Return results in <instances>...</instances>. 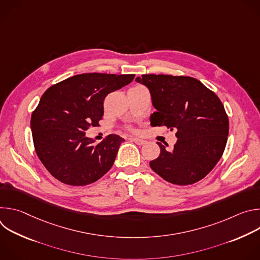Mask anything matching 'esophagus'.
Wrapping results in <instances>:
<instances>
[{"instance_id": "esophagus-1", "label": "esophagus", "mask_w": 260, "mask_h": 260, "mask_svg": "<svg viewBox=\"0 0 260 260\" xmlns=\"http://www.w3.org/2000/svg\"><path fill=\"white\" fill-rule=\"evenodd\" d=\"M132 141L134 142V143H136L137 145H144L145 143H146V141L145 140H143V139H140V138H132Z\"/></svg>"}]
</instances>
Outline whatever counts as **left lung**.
<instances>
[{
	"label": "left lung",
	"instance_id": "1",
	"mask_svg": "<svg viewBox=\"0 0 260 260\" xmlns=\"http://www.w3.org/2000/svg\"><path fill=\"white\" fill-rule=\"evenodd\" d=\"M136 81L150 91L156 109L150 115L151 125L177 131L172 150L157 142L160 154L150 161V168L177 185L202 180L219 161L228 142L230 123L224 106L192 77L151 74Z\"/></svg>",
	"mask_w": 260,
	"mask_h": 260
}]
</instances>
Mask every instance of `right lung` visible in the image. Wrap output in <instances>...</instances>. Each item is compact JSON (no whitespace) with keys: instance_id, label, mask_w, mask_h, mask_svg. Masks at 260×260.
<instances>
[{"instance_id":"right-lung-1","label":"right lung","mask_w":260,"mask_h":260,"mask_svg":"<svg viewBox=\"0 0 260 260\" xmlns=\"http://www.w3.org/2000/svg\"><path fill=\"white\" fill-rule=\"evenodd\" d=\"M135 75L88 73L49 87L31 114L30 128L37 155L58 181L84 186L112 168L121 143L109 135L99 144L85 137L104 115V100L129 84Z\"/></svg>"}]
</instances>
